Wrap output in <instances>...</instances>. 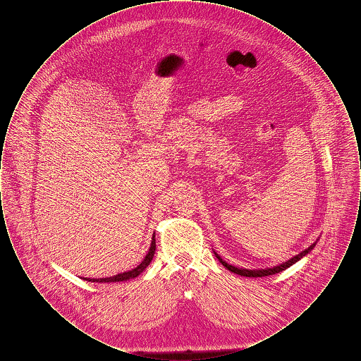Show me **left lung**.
<instances>
[{
  "mask_svg": "<svg viewBox=\"0 0 361 361\" xmlns=\"http://www.w3.org/2000/svg\"><path fill=\"white\" fill-rule=\"evenodd\" d=\"M315 243H317V242H315ZM315 243H312L311 246H309L307 249H305L303 252H300L299 255H296L295 257L287 259L286 262L279 264V265H276L274 268H265V269H245V268H237V267H233V265L227 264L224 259H222V257H221L219 255L215 253V256L222 262V265H224V268H227L228 271H231V272H234V274H237V275L245 276V277H262V276L275 275V274H279V272H281V271H286L287 268H290L295 262H298L300 258H303L306 255H309L310 252L314 249Z\"/></svg>",
  "mask_w": 361,
  "mask_h": 361,
  "instance_id": "left-lung-1",
  "label": "left lung"
}]
</instances>
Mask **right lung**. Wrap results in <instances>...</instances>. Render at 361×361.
I'll list each match as a JSON object with an SVG mask.
<instances>
[{
	"label": "right lung",
	"mask_w": 361,
	"mask_h": 361,
	"mask_svg": "<svg viewBox=\"0 0 361 361\" xmlns=\"http://www.w3.org/2000/svg\"><path fill=\"white\" fill-rule=\"evenodd\" d=\"M155 253V235H153V240L150 243V249L146 255V257L143 258V261L137 265V268L128 271V272H123L116 276H111V277H104V279H86L87 281H92V283H116V281H126V280H130V279H134L137 276L140 275L152 262V259L154 257Z\"/></svg>",
	"instance_id": "add662e5"
}]
</instances>
